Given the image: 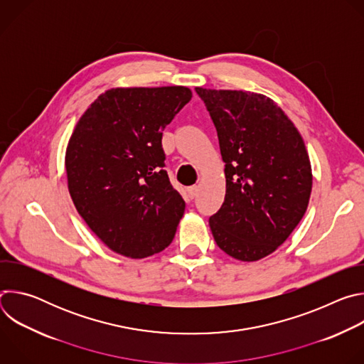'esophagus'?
Wrapping results in <instances>:
<instances>
[{
  "label": "esophagus",
  "instance_id": "34e87169",
  "mask_svg": "<svg viewBox=\"0 0 364 364\" xmlns=\"http://www.w3.org/2000/svg\"><path fill=\"white\" fill-rule=\"evenodd\" d=\"M197 193H198V187L197 186H191V187L187 188V194H188L190 198H194L197 196Z\"/></svg>",
  "mask_w": 364,
  "mask_h": 364
}]
</instances>
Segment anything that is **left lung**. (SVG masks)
<instances>
[{
	"label": "left lung",
	"instance_id": "8db88e82",
	"mask_svg": "<svg viewBox=\"0 0 364 364\" xmlns=\"http://www.w3.org/2000/svg\"><path fill=\"white\" fill-rule=\"evenodd\" d=\"M218 131L226 196L209 219L218 246L243 262L281 246L313 188L304 139L277 103L259 93L196 87Z\"/></svg>",
	"mask_w": 364,
	"mask_h": 364
}]
</instances>
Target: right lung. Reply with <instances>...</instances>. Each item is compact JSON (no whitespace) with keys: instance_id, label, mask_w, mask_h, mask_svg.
I'll list each match as a JSON object with an SVG mask.
<instances>
[{"instance_id":"right-lung-1","label":"right lung","mask_w":364,"mask_h":364,"mask_svg":"<svg viewBox=\"0 0 364 364\" xmlns=\"http://www.w3.org/2000/svg\"><path fill=\"white\" fill-rule=\"evenodd\" d=\"M186 86L114 87L77 121L66 149L70 197L114 252L141 259L173 240L186 203L171 186L164 128L191 99Z\"/></svg>"}]
</instances>
